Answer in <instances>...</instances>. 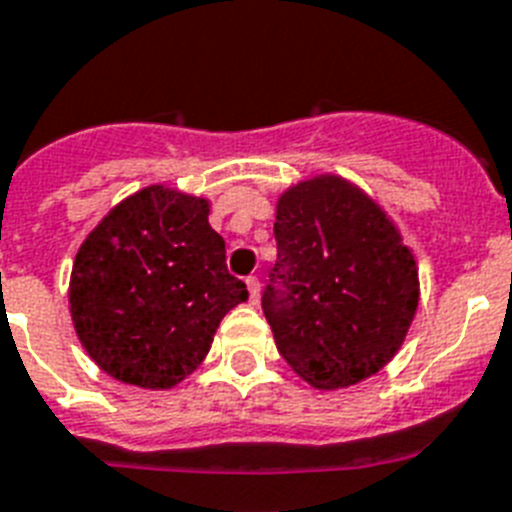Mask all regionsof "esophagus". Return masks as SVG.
Returning a JSON list of instances; mask_svg holds the SVG:
<instances>
[{
  "instance_id": "1",
  "label": "esophagus",
  "mask_w": 512,
  "mask_h": 512,
  "mask_svg": "<svg viewBox=\"0 0 512 512\" xmlns=\"http://www.w3.org/2000/svg\"><path fill=\"white\" fill-rule=\"evenodd\" d=\"M247 289H249V299H252V302H257V296H260V278L249 276L247 278Z\"/></svg>"
}]
</instances>
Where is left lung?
Segmentation results:
<instances>
[{"label": "left lung", "instance_id": "obj_1", "mask_svg": "<svg viewBox=\"0 0 512 512\" xmlns=\"http://www.w3.org/2000/svg\"><path fill=\"white\" fill-rule=\"evenodd\" d=\"M278 260L263 312L278 354L320 390L349 388L401 349L419 273L385 210L341 176L299 182L278 200Z\"/></svg>", "mask_w": 512, "mask_h": 512}]
</instances>
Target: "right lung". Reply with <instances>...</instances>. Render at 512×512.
<instances>
[{"instance_id":"1","label":"right lung","mask_w":512,"mask_h":512,"mask_svg":"<svg viewBox=\"0 0 512 512\" xmlns=\"http://www.w3.org/2000/svg\"><path fill=\"white\" fill-rule=\"evenodd\" d=\"M208 213L203 197L153 184L122 200L77 249L72 322L114 380L174 388L203 362L223 315L247 302Z\"/></svg>"}]
</instances>
